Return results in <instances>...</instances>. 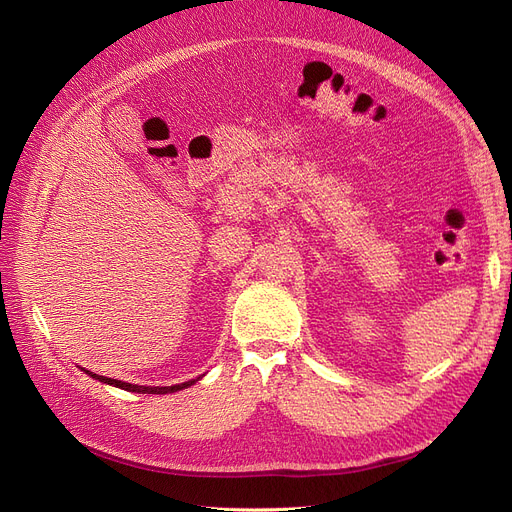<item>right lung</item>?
<instances>
[{"instance_id":"right-lung-1","label":"right lung","mask_w":512,"mask_h":512,"mask_svg":"<svg viewBox=\"0 0 512 512\" xmlns=\"http://www.w3.org/2000/svg\"><path fill=\"white\" fill-rule=\"evenodd\" d=\"M87 371V369H85ZM91 378L103 382V384H110V386H116V388H122V390H128V392H139V394H170V392H178L182 388H188L193 386L197 380H191V382H184V384H176V386H164V388H151V386H137V384H126V382H120V380H112V378H105V375H97V373H91L87 371Z\"/></svg>"}]
</instances>
